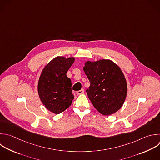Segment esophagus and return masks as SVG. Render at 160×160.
Listing matches in <instances>:
<instances>
[{"label": "esophagus", "mask_w": 160, "mask_h": 160, "mask_svg": "<svg viewBox=\"0 0 160 160\" xmlns=\"http://www.w3.org/2000/svg\"><path fill=\"white\" fill-rule=\"evenodd\" d=\"M84 92V90L83 89H81V90L77 91V94H83Z\"/></svg>", "instance_id": "obj_1"}]
</instances>
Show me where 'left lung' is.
Returning a JSON list of instances; mask_svg holds the SVG:
<instances>
[{
    "instance_id": "obj_1",
    "label": "left lung",
    "mask_w": 160,
    "mask_h": 160,
    "mask_svg": "<svg viewBox=\"0 0 160 160\" xmlns=\"http://www.w3.org/2000/svg\"><path fill=\"white\" fill-rule=\"evenodd\" d=\"M83 70L90 82L86 90L94 107L102 115L117 112L127 95V82L120 68L109 59L86 61Z\"/></svg>"
}]
</instances>
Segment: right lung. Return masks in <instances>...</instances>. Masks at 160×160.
<instances>
[{
    "instance_id": "1",
    "label": "right lung",
    "mask_w": 160,
    "mask_h": 160,
    "mask_svg": "<svg viewBox=\"0 0 160 160\" xmlns=\"http://www.w3.org/2000/svg\"><path fill=\"white\" fill-rule=\"evenodd\" d=\"M74 60L73 57L58 56L46 65L39 77L38 90L40 99L46 108L54 114L65 111L74 98L71 81L66 76Z\"/></svg>"
}]
</instances>
